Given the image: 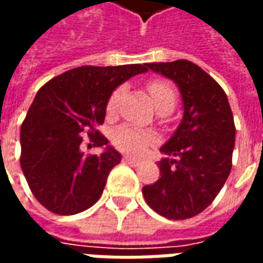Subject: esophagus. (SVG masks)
<instances>
[{
    "label": "esophagus",
    "mask_w": 263,
    "mask_h": 263,
    "mask_svg": "<svg viewBox=\"0 0 263 263\" xmlns=\"http://www.w3.org/2000/svg\"><path fill=\"white\" fill-rule=\"evenodd\" d=\"M124 162H126V163H129V165L132 166H137L139 165V162H141V160L135 159V158H132V156H128V155H126V156H124Z\"/></svg>",
    "instance_id": "obj_1"
}]
</instances>
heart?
Listing matches in <instances>:
<instances>
[{
    "label": "heart",
    "instance_id": "heart-1",
    "mask_svg": "<svg viewBox=\"0 0 263 263\" xmlns=\"http://www.w3.org/2000/svg\"><path fill=\"white\" fill-rule=\"evenodd\" d=\"M149 96L152 98V103L156 107V109L169 108L173 109L175 104H176V91L172 86L171 83L160 79H155V80L148 81L146 84ZM122 90L117 88L111 96H109L108 101H107V112L112 114L117 108V103L120 98ZM112 142L118 149L124 151V152H129V154L139 155L145 152V149L148 148L151 143L155 142V135L151 132L139 131L137 128H132L129 125H122L117 128L112 134Z\"/></svg>",
    "mask_w": 263,
    "mask_h": 263
}]
</instances>
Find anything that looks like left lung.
<instances>
[{"mask_svg": "<svg viewBox=\"0 0 263 263\" xmlns=\"http://www.w3.org/2000/svg\"><path fill=\"white\" fill-rule=\"evenodd\" d=\"M148 69L177 84L183 118L160 148V177L143 186L145 201L158 214L186 220L213 203L228 179L235 145V125L224 90L189 60L148 63Z\"/></svg>", "mask_w": 263, "mask_h": 263, "instance_id": "left-lung-1", "label": "left lung"}]
</instances>
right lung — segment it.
<instances>
[{"label":"right lung","instance_id":"obj_1","mask_svg":"<svg viewBox=\"0 0 263 263\" xmlns=\"http://www.w3.org/2000/svg\"><path fill=\"white\" fill-rule=\"evenodd\" d=\"M145 71L148 63L81 66L39 88L21 126V167L45 209L73 215L97 203L109 172L121 162L97 126L115 88ZM84 135L95 146H106L103 154L84 155Z\"/></svg>","mask_w":263,"mask_h":263}]
</instances>
